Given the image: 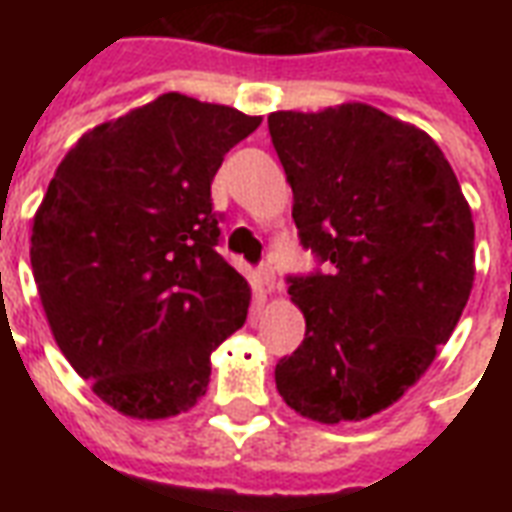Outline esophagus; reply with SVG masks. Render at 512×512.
<instances>
[{"label": "esophagus", "instance_id": "obj_1", "mask_svg": "<svg viewBox=\"0 0 512 512\" xmlns=\"http://www.w3.org/2000/svg\"><path fill=\"white\" fill-rule=\"evenodd\" d=\"M257 279H260V285H263V288L268 290V293H274V290H277V271H274V266H260L257 268Z\"/></svg>", "mask_w": 512, "mask_h": 512}]
</instances>
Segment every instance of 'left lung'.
<instances>
[{
    "mask_svg": "<svg viewBox=\"0 0 512 512\" xmlns=\"http://www.w3.org/2000/svg\"><path fill=\"white\" fill-rule=\"evenodd\" d=\"M301 244L326 271L290 277L304 343L274 370L282 400L323 425L397 403L461 321L474 222L439 145L367 104L271 112Z\"/></svg>",
    "mask_w": 512,
    "mask_h": 512,
    "instance_id": "obj_1",
    "label": "left lung"
}]
</instances>
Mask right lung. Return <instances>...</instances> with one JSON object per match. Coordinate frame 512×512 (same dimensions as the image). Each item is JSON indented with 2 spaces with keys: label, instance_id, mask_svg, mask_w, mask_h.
<instances>
[{
  "label": "right lung",
  "instance_id": "right-lung-1",
  "mask_svg": "<svg viewBox=\"0 0 512 512\" xmlns=\"http://www.w3.org/2000/svg\"><path fill=\"white\" fill-rule=\"evenodd\" d=\"M180 93L95 126L32 219V274L51 334L106 406L131 419L189 411L211 354L241 329L246 279L224 260L211 183L260 126Z\"/></svg>",
  "mask_w": 512,
  "mask_h": 512
}]
</instances>
